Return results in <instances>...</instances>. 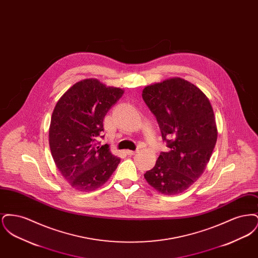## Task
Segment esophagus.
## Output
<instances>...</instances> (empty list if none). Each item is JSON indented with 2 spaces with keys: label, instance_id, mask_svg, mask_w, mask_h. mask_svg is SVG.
I'll list each match as a JSON object with an SVG mask.
<instances>
[{
  "label": "esophagus",
  "instance_id": "1",
  "mask_svg": "<svg viewBox=\"0 0 258 258\" xmlns=\"http://www.w3.org/2000/svg\"><path fill=\"white\" fill-rule=\"evenodd\" d=\"M125 153H126V155H128V156H133V155H135L137 152H136V151H132V150H126Z\"/></svg>",
  "mask_w": 258,
  "mask_h": 258
}]
</instances>
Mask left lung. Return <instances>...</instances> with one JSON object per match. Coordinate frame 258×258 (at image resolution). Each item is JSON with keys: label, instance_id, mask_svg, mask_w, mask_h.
<instances>
[{"label": "left lung", "instance_id": "1", "mask_svg": "<svg viewBox=\"0 0 258 258\" xmlns=\"http://www.w3.org/2000/svg\"><path fill=\"white\" fill-rule=\"evenodd\" d=\"M142 98L170 148L160 153L144 178L162 195L182 194L202 175L216 146L218 128L211 102L198 87L180 77L145 87Z\"/></svg>", "mask_w": 258, "mask_h": 258}]
</instances>
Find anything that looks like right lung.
I'll return each instance as SVG.
<instances>
[{
    "label": "right lung",
    "instance_id": "1",
    "mask_svg": "<svg viewBox=\"0 0 258 258\" xmlns=\"http://www.w3.org/2000/svg\"><path fill=\"white\" fill-rule=\"evenodd\" d=\"M123 92L89 78L75 83L56 103L49 126L51 155L77 190L92 191L105 184L121 161L109 145L99 146L96 139L103 132L106 113Z\"/></svg>",
    "mask_w": 258,
    "mask_h": 258
}]
</instances>
